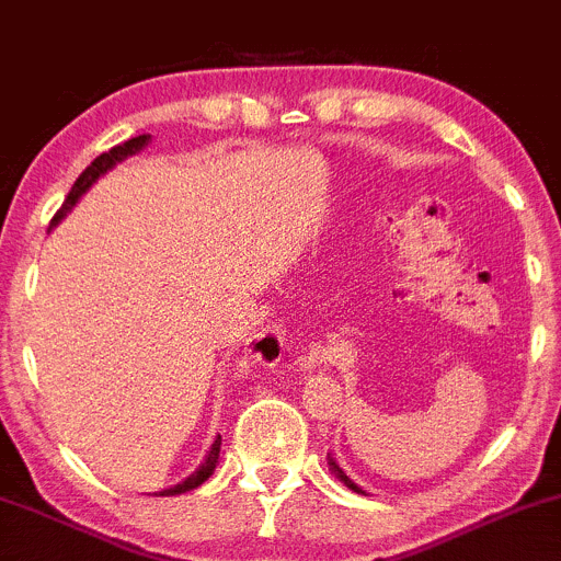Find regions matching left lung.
<instances>
[{
	"label": "left lung",
	"instance_id": "8db88e82",
	"mask_svg": "<svg viewBox=\"0 0 561 561\" xmlns=\"http://www.w3.org/2000/svg\"><path fill=\"white\" fill-rule=\"evenodd\" d=\"M329 470H332V472H334V476H337V478H340V481H343V483H345V486H348V489H351V492H356V494H365V492H362V489H359V486H356V483H354V481H351V478H348V476H345V472H343V470H340V465H337V461H334V459H329Z\"/></svg>",
	"mask_w": 561,
	"mask_h": 561
}]
</instances>
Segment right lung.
Segmentation results:
<instances>
[{"label":"right lung","instance_id":"1","mask_svg":"<svg viewBox=\"0 0 561 561\" xmlns=\"http://www.w3.org/2000/svg\"><path fill=\"white\" fill-rule=\"evenodd\" d=\"M148 140H151V135H140V137H131V140H126V142H121V146H115V148H110V151H105L102 156H96L94 161H91L89 167H85L83 172H80V178L78 181H75V186L69 188V194H67V199H65V205L59 207V210H56V216L50 218V227H56V224L61 221V218L67 216L69 210H72L75 207V202L80 199V196H83L85 192H89L91 186H94L96 181H100L102 175H105L107 170H113L115 164H118V161H124V159H129V156H135V153H140L142 148L148 146ZM218 454H221V435L216 437V440H213V446H210V451H207V456H205V461H202L199 467H196V470L192 472V476L186 478V481H181V483H175V486L172 489H164V492H159L161 496H172V494H183V492H192V489H196V486H202V483L207 481V478L213 476V470H216V465H218Z\"/></svg>","mask_w":561,"mask_h":561}]
</instances>
